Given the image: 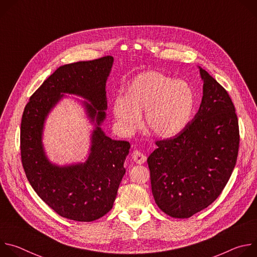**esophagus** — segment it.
I'll return each instance as SVG.
<instances>
[{"label":"esophagus","instance_id":"1","mask_svg":"<svg viewBox=\"0 0 257 257\" xmlns=\"http://www.w3.org/2000/svg\"><path fill=\"white\" fill-rule=\"evenodd\" d=\"M132 160H133L136 164L141 165V164H144V163L146 162V157H145L142 153H140L139 151H134V152L132 153Z\"/></svg>","mask_w":257,"mask_h":257}]
</instances>
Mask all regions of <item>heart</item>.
Returning a JSON list of instances; mask_svg holds the SVG:
<instances>
[{
    "label": "heart",
    "instance_id": "b5f03b06",
    "mask_svg": "<svg viewBox=\"0 0 257 257\" xmlns=\"http://www.w3.org/2000/svg\"><path fill=\"white\" fill-rule=\"evenodd\" d=\"M195 106L191 86L184 80L174 79L157 71H146L133 78L124 96L113 101V113L121 130L134 132L143 124L149 133L171 138L190 123Z\"/></svg>",
    "mask_w": 257,
    "mask_h": 257
}]
</instances>
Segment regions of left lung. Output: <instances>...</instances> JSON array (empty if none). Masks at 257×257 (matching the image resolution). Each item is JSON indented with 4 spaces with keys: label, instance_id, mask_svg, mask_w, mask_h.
<instances>
[{
    "label": "left lung",
    "instance_id": "obj_1",
    "mask_svg": "<svg viewBox=\"0 0 257 257\" xmlns=\"http://www.w3.org/2000/svg\"><path fill=\"white\" fill-rule=\"evenodd\" d=\"M203 95L192 121L174 138L157 141L148 159L156 203L187 218L211 204L235 168L239 125L227 90L199 67Z\"/></svg>",
    "mask_w": 257,
    "mask_h": 257
}]
</instances>
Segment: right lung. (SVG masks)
<instances>
[{
  "mask_svg": "<svg viewBox=\"0 0 257 257\" xmlns=\"http://www.w3.org/2000/svg\"><path fill=\"white\" fill-rule=\"evenodd\" d=\"M114 58L102 57L59 67L27 102L21 120L22 166L31 187L52 209L77 222H92L112 209L125 175L128 141L113 140L101 130L105 119V82ZM81 96L95 124L92 145L84 163L58 166L47 159L42 133L47 115L64 96Z\"/></svg>",
  "mask_w": 257,
  "mask_h": 257,
  "instance_id": "right-lung-1",
  "label": "right lung"
}]
</instances>
